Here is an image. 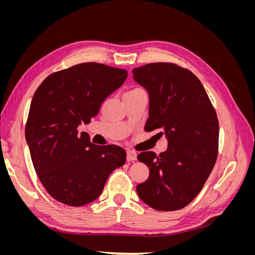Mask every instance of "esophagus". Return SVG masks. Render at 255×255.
Instances as JSON below:
<instances>
[{
  "label": "esophagus",
  "mask_w": 255,
  "mask_h": 255,
  "mask_svg": "<svg viewBox=\"0 0 255 255\" xmlns=\"http://www.w3.org/2000/svg\"><path fill=\"white\" fill-rule=\"evenodd\" d=\"M136 158H137V153L135 151L128 150L127 152V159H128V161H134V160H136Z\"/></svg>",
  "instance_id": "esophagus-1"
}]
</instances>
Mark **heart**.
<instances>
[{"label":"heart","mask_w":255,"mask_h":255,"mask_svg":"<svg viewBox=\"0 0 255 255\" xmlns=\"http://www.w3.org/2000/svg\"><path fill=\"white\" fill-rule=\"evenodd\" d=\"M140 88H135V89H133V90H139Z\"/></svg>","instance_id":"heart-1"}]
</instances>
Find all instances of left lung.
<instances>
[{
    "label": "left lung",
    "instance_id": "obj_1",
    "mask_svg": "<svg viewBox=\"0 0 255 255\" xmlns=\"http://www.w3.org/2000/svg\"><path fill=\"white\" fill-rule=\"evenodd\" d=\"M133 78L149 92L144 130L157 129L168 138V148L159 155L138 154L150 174L137 185V194L154 210H181L201 191L217 159V114L201 82L186 68L152 63L133 69Z\"/></svg>",
    "mask_w": 255,
    "mask_h": 255
}]
</instances>
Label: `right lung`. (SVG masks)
Returning <instances> with one entry per match:
<instances>
[{"label":"right lung","mask_w":255,"mask_h":255,"mask_svg":"<svg viewBox=\"0 0 255 255\" xmlns=\"http://www.w3.org/2000/svg\"><path fill=\"white\" fill-rule=\"evenodd\" d=\"M128 78V71L84 63L54 72L35 91L25 125V139L35 171L58 202L83 206L96 200L107 177L125 165L127 152L115 144L97 145L79 134L102 102Z\"/></svg>","instance_id":"right-lung-1"}]
</instances>
